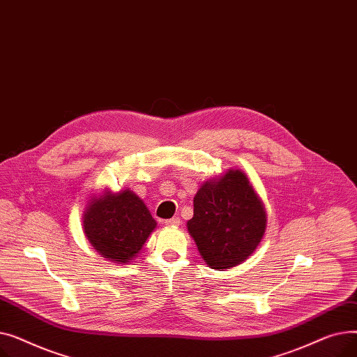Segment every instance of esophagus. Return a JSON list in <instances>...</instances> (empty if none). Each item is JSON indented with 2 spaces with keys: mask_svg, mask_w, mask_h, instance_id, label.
<instances>
[{
  "mask_svg": "<svg viewBox=\"0 0 357 357\" xmlns=\"http://www.w3.org/2000/svg\"><path fill=\"white\" fill-rule=\"evenodd\" d=\"M165 224H166V226L176 227V226H179V224H181V218H179V217H172V218L166 220V221H165Z\"/></svg>",
  "mask_w": 357,
  "mask_h": 357,
  "instance_id": "esophagus-1",
  "label": "esophagus"
}]
</instances>
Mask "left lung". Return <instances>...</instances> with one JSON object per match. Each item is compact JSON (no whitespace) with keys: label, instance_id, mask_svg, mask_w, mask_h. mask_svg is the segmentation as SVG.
I'll return each mask as SVG.
<instances>
[{"label":"left lung","instance_id":"obj_1","mask_svg":"<svg viewBox=\"0 0 357 357\" xmlns=\"http://www.w3.org/2000/svg\"><path fill=\"white\" fill-rule=\"evenodd\" d=\"M186 227L205 264L217 271L230 269L259 246L266 230V211L246 174L229 169L201 185Z\"/></svg>","mask_w":357,"mask_h":357}]
</instances>
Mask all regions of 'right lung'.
<instances>
[{"label": "right lung", "instance_id": "add662e5", "mask_svg": "<svg viewBox=\"0 0 357 357\" xmlns=\"http://www.w3.org/2000/svg\"><path fill=\"white\" fill-rule=\"evenodd\" d=\"M84 233L107 260L127 264L142 250L156 221L146 204L130 190L93 197L82 217Z\"/></svg>", "mask_w": 357, "mask_h": 357}]
</instances>
